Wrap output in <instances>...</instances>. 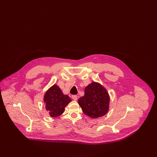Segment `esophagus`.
I'll use <instances>...</instances> for the list:
<instances>
[{"label":"esophagus","instance_id":"esophagus-1","mask_svg":"<svg viewBox=\"0 0 157 157\" xmlns=\"http://www.w3.org/2000/svg\"><path fill=\"white\" fill-rule=\"evenodd\" d=\"M72 98L74 100L76 101V100H77V99H78V97H77V95H72Z\"/></svg>","mask_w":157,"mask_h":157}]
</instances>
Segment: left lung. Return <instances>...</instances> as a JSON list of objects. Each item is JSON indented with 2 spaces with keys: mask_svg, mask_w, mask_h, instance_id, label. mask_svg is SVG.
<instances>
[{
  "mask_svg": "<svg viewBox=\"0 0 157 157\" xmlns=\"http://www.w3.org/2000/svg\"><path fill=\"white\" fill-rule=\"evenodd\" d=\"M78 102L84 113L92 118H98L108 112L109 97L101 85L92 82L85 88L84 96Z\"/></svg>",
  "mask_w": 157,
  "mask_h": 157,
  "instance_id": "left-lung-1",
  "label": "left lung"
}]
</instances>
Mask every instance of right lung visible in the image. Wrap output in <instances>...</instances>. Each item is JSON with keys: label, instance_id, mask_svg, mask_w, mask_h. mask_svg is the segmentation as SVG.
Wrapping results in <instances>:
<instances>
[{"label": "right lung", "instance_id": "right-lung-1", "mask_svg": "<svg viewBox=\"0 0 157 157\" xmlns=\"http://www.w3.org/2000/svg\"><path fill=\"white\" fill-rule=\"evenodd\" d=\"M71 101L67 95H64L59 88L54 85L47 90L44 97L45 108L52 117L62 115L65 108Z\"/></svg>", "mask_w": 157, "mask_h": 157}]
</instances>
